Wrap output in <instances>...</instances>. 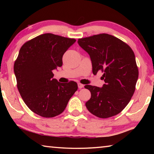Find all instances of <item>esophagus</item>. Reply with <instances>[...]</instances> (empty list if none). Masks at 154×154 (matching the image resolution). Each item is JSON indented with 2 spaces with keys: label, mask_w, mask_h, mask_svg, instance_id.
Returning a JSON list of instances; mask_svg holds the SVG:
<instances>
[{
  "label": "esophagus",
  "mask_w": 154,
  "mask_h": 154,
  "mask_svg": "<svg viewBox=\"0 0 154 154\" xmlns=\"http://www.w3.org/2000/svg\"><path fill=\"white\" fill-rule=\"evenodd\" d=\"M83 87H84V85L82 84V83H78V88H79V89H82Z\"/></svg>",
  "instance_id": "34e87169"
}]
</instances>
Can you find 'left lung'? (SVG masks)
I'll use <instances>...</instances> for the list:
<instances>
[{
	"label": "left lung",
	"instance_id": "obj_1",
	"mask_svg": "<svg viewBox=\"0 0 154 154\" xmlns=\"http://www.w3.org/2000/svg\"><path fill=\"white\" fill-rule=\"evenodd\" d=\"M78 44L90 55L92 72H103L102 88L86 85L91 98L85 106L91 113L100 118L118 114L133 96L139 77L135 56L130 47L108 34H99L78 39Z\"/></svg>",
	"mask_w": 154,
	"mask_h": 154
}]
</instances>
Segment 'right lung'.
<instances>
[{
  "label": "right lung",
  "instance_id": "add662e5",
  "mask_svg": "<svg viewBox=\"0 0 154 154\" xmlns=\"http://www.w3.org/2000/svg\"><path fill=\"white\" fill-rule=\"evenodd\" d=\"M75 38L51 33L26 42L14 63L17 86L26 105L43 118L58 116L77 90V83L58 82L52 71L62 65V56Z\"/></svg>",
  "mask_w": 154,
  "mask_h": 154
}]
</instances>
